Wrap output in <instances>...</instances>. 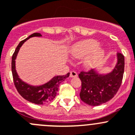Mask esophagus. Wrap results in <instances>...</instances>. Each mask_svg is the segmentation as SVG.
<instances>
[{"mask_svg":"<svg viewBox=\"0 0 135 135\" xmlns=\"http://www.w3.org/2000/svg\"><path fill=\"white\" fill-rule=\"evenodd\" d=\"M77 76H78V74H77L75 71H72L70 72V77H71V78H75V77Z\"/></svg>","mask_w":135,"mask_h":135,"instance_id":"obj_1","label":"esophagus"}]
</instances>
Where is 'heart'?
Segmentation results:
<instances>
[{"label": "heart", "instance_id": "obj_1", "mask_svg": "<svg viewBox=\"0 0 135 135\" xmlns=\"http://www.w3.org/2000/svg\"><path fill=\"white\" fill-rule=\"evenodd\" d=\"M99 43L93 39L83 40L74 44L70 49V55L75 58H81L84 56L83 64L87 68L97 66L103 60L105 52L99 47Z\"/></svg>", "mask_w": 135, "mask_h": 135}]
</instances>
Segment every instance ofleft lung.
Here are the masks:
<instances>
[{
	"instance_id": "1",
	"label": "left lung",
	"mask_w": 135,
	"mask_h": 135,
	"mask_svg": "<svg viewBox=\"0 0 135 135\" xmlns=\"http://www.w3.org/2000/svg\"><path fill=\"white\" fill-rule=\"evenodd\" d=\"M117 63L111 72L98 74L95 70L81 71V81L80 98L84 103L91 106H98L111 100L121 85L124 69V57L118 52Z\"/></svg>"
}]
</instances>
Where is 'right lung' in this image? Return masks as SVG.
<instances>
[{"label": "right lung", "mask_w": 135, "mask_h": 135, "mask_svg": "<svg viewBox=\"0 0 135 135\" xmlns=\"http://www.w3.org/2000/svg\"><path fill=\"white\" fill-rule=\"evenodd\" d=\"M42 36L40 33H34L21 41L16 47L12 57V73L15 85L19 94L27 101L37 105H43L44 103L52 101L56 97L58 90L59 85L61 82L70 76V73L65 75H57L50 81L40 86H33L22 81L19 78L15 67V60L16 58L18 51L23 44L32 37Z\"/></svg>", "instance_id": "add662e5"}]
</instances>
